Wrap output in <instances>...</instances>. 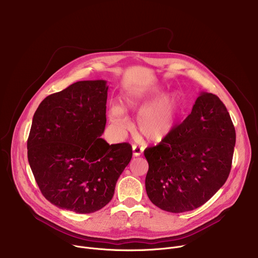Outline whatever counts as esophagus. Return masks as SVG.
<instances>
[{"label": "esophagus", "mask_w": 258, "mask_h": 258, "mask_svg": "<svg viewBox=\"0 0 258 258\" xmlns=\"http://www.w3.org/2000/svg\"><path fill=\"white\" fill-rule=\"evenodd\" d=\"M143 152H144V149L142 148V147H140V146H137V145H134L133 146V155L134 156H140V155H142L143 154Z\"/></svg>", "instance_id": "obj_1"}]
</instances>
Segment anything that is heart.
<instances>
[{"label": "heart", "mask_w": 258, "mask_h": 258, "mask_svg": "<svg viewBox=\"0 0 258 258\" xmlns=\"http://www.w3.org/2000/svg\"><path fill=\"white\" fill-rule=\"evenodd\" d=\"M160 94V86H151L131 89L123 96L124 106L139 113L137 119L139 133L152 143H159L172 133L181 107V100L176 92H169L159 97ZM109 117L120 130L130 127L124 109L118 104L110 108Z\"/></svg>", "instance_id": "obj_1"}]
</instances>
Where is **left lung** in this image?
<instances>
[{
  "instance_id": "8db88e82",
  "label": "left lung",
  "mask_w": 258,
  "mask_h": 258,
  "mask_svg": "<svg viewBox=\"0 0 258 258\" xmlns=\"http://www.w3.org/2000/svg\"><path fill=\"white\" fill-rule=\"evenodd\" d=\"M235 143L226 106L217 96L201 92L186 119L144 152L149 164L145 186L151 202L174 213L203 205L226 182Z\"/></svg>"
}]
</instances>
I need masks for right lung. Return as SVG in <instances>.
<instances>
[{
	"instance_id": "add662e5",
	"label": "right lung",
	"mask_w": 258,
	"mask_h": 258,
	"mask_svg": "<svg viewBox=\"0 0 258 258\" xmlns=\"http://www.w3.org/2000/svg\"><path fill=\"white\" fill-rule=\"evenodd\" d=\"M107 82L82 81L45 98L32 118L27 157L44 197L77 213L103 208L130 163V144L109 145Z\"/></svg>"
}]
</instances>
